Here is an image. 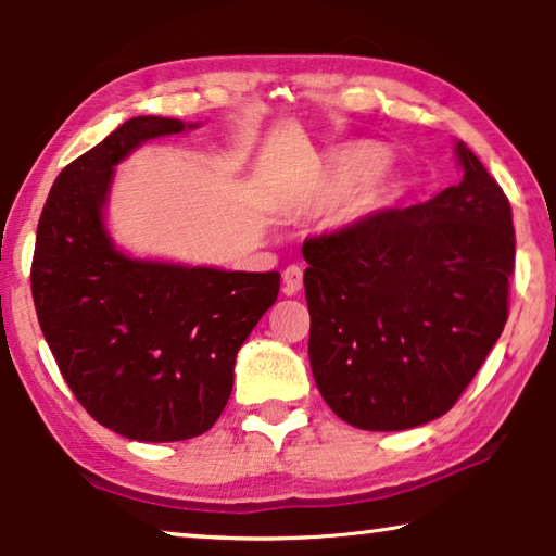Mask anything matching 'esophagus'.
<instances>
[{
    "mask_svg": "<svg viewBox=\"0 0 556 556\" xmlns=\"http://www.w3.org/2000/svg\"><path fill=\"white\" fill-rule=\"evenodd\" d=\"M281 279H285L287 294H296V291H301V287H304V269L299 265H289L285 269V275H281Z\"/></svg>",
    "mask_w": 556,
    "mask_h": 556,
    "instance_id": "1",
    "label": "esophagus"
}]
</instances>
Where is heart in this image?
Wrapping results in <instances>:
<instances>
[{
  "label": "heart",
  "instance_id": "1",
  "mask_svg": "<svg viewBox=\"0 0 556 556\" xmlns=\"http://www.w3.org/2000/svg\"><path fill=\"white\" fill-rule=\"evenodd\" d=\"M384 164H388V152L378 144L361 142L336 149V152L328 156L324 176L318 178V184L312 188V193H308V201L331 203L336 199H341V195L351 193L353 188L365 184L357 205H361V208H375V205L382 201V188L372 176L378 174ZM368 177L371 178L370 182L367 181Z\"/></svg>",
  "mask_w": 556,
  "mask_h": 556
}]
</instances>
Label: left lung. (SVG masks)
Wrapping results in <instances>:
<instances>
[{
  "instance_id": "8db88e82",
  "label": "left lung",
  "mask_w": 556,
  "mask_h": 556,
  "mask_svg": "<svg viewBox=\"0 0 556 556\" xmlns=\"http://www.w3.org/2000/svg\"><path fill=\"white\" fill-rule=\"evenodd\" d=\"M464 178L409 208H384L304 242L308 361L348 425L412 429L476 378L507 321L510 201L470 149Z\"/></svg>"
}]
</instances>
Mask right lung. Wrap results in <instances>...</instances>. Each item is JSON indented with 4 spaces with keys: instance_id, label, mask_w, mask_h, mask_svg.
Returning <instances> with one entry per match:
<instances>
[{
    "instance_id": "right-lung-1",
    "label": "right lung",
    "mask_w": 556,
    "mask_h": 556,
    "mask_svg": "<svg viewBox=\"0 0 556 556\" xmlns=\"http://www.w3.org/2000/svg\"><path fill=\"white\" fill-rule=\"evenodd\" d=\"M184 127L131 117L65 166L31 262L36 316L75 400L102 427L152 444L201 437L218 421L235 355L279 294V271L142 262L108 238L112 166Z\"/></svg>"
}]
</instances>
